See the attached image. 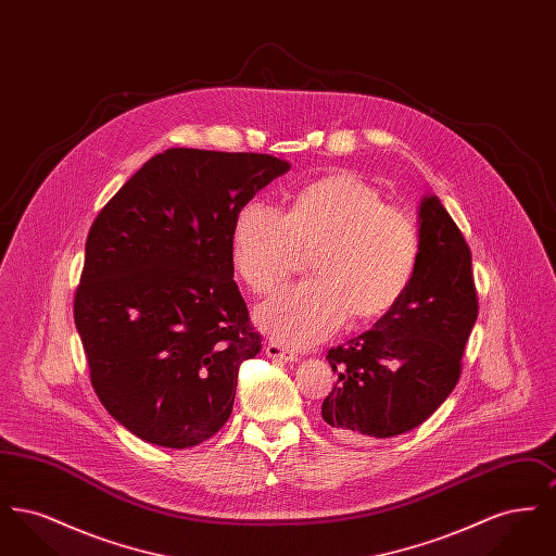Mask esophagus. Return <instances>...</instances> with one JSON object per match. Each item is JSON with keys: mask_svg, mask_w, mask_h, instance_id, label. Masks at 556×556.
Returning <instances> with one entry per match:
<instances>
[{"mask_svg": "<svg viewBox=\"0 0 556 556\" xmlns=\"http://www.w3.org/2000/svg\"><path fill=\"white\" fill-rule=\"evenodd\" d=\"M266 356L275 358V361H283V363H293L298 361V354L290 350L288 345L279 344V342H268L265 345Z\"/></svg>", "mask_w": 556, "mask_h": 556, "instance_id": "1", "label": "esophagus"}]
</instances>
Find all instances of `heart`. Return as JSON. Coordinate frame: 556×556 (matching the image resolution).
I'll list each match as a JSON object with an SVG mask.
<instances>
[{"mask_svg":"<svg viewBox=\"0 0 556 556\" xmlns=\"http://www.w3.org/2000/svg\"><path fill=\"white\" fill-rule=\"evenodd\" d=\"M315 250V279L275 293L256 311L268 336L290 345L317 344L350 315L383 317L410 288L419 263V231L406 212L383 204L356 175H331L298 189L288 212L261 200L239 208L231 261L256 293L277 290Z\"/></svg>","mask_w":556,"mask_h":556,"instance_id":"obj_1","label":"heart"}]
</instances>
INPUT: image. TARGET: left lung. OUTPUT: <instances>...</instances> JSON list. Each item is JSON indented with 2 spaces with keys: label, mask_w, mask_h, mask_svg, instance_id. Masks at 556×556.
I'll return each instance as SVG.
<instances>
[{
  "label": "left lung",
  "mask_w": 556,
  "mask_h": 556,
  "mask_svg": "<svg viewBox=\"0 0 556 556\" xmlns=\"http://www.w3.org/2000/svg\"><path fill=\"white\" fill-rule=\"evenodd\" d=\"M419 223V263L404 298L372 329L327 352L338 383L320 415L344 440L406 433L458 383L479 313L471 250L438 195L424 198Z\"/></svg>",
  "instance_id": "1"
}]
</instances>
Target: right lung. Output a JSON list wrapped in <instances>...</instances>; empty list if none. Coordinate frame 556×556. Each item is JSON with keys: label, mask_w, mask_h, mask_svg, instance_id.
I'll use <instances>...</instances> for the list:
<instances>
[{"label": "right lung", "mask_w": 556, "mask_h": 556, "mask_svg": "<svg viewBox=\"0 0 556 556\" xmlns=\"http://www.w3.org/2000/svg\"><path fill=\"white\" fill-rule=\"evenodd\" d=\"M268 154L170 148L96 216L75 325L96 394L143 442L191 448L227 424L263 338L233 281L239 208L288 173Z\"/></svg>", "instance_id": "obj_1"}]
</instances>
